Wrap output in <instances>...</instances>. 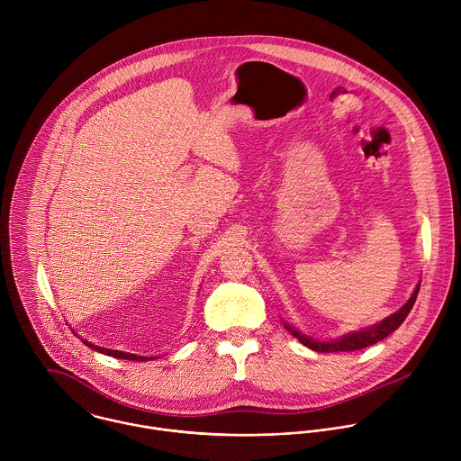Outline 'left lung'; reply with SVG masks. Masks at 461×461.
Listing matches in <instances>:
<instances>
[{
    "label": "left lung",
    "mask_w": 461,
    "mask_h": 461,
    "mask_svg": "<svg viewBox=\"0 0 461 461\" xmlns=\"http://www.w3.org/2000/svg\"><path fill=\"white\" fill-rule=\"evenodd\" d=\"M419 291H420V285H417L415 293H413L411 298L404 303V307H401L395 314L388 316V318L383 320L381 323H377V325H374V327H370V329H363V330H359V332L347 334V336H343V338H339V339H334V341H316V339H312V338H309V336L298 332L294 327H291V325H287V323H284V325H285V329H287L302 345L309 347V348L314 350V352H323V354H325V352H352V350L366 348V347H370V345H375V343L383 341L384 338H388L392 332H395V330L402 325V321L408 318V314L411 312V309H413V305H415V300H417V296H419Z\"/></svg>",
    "instance_id": "left-lung-1"
}]
</instances>
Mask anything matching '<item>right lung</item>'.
<instances>
[{"label": "right lung", "mask_w": 461, "mask_h": 461, "mask_svg": "<svg viewBox=\"0 0 461 461\" xmlns=\"http://www.w3.org/2000/svg\"><path fill=\"white\" fill-rule=\"evenodd\" d=\"M89 348L100 352V354H105V356H111V357H116V359H127V361H145V359H154V357H143V356H134V354H127V352H118V350H109V348H102V347H96V345H91L89 341H84Z\"/></svg>", "instance_id": "right-lung-1"}]
</instances>
